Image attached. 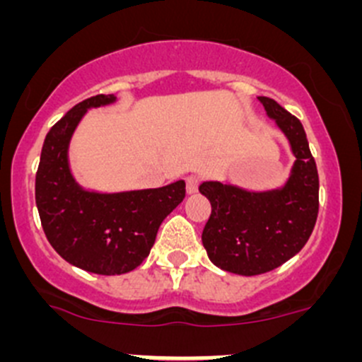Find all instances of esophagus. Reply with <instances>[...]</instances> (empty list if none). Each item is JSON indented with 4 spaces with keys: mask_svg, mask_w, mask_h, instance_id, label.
<instances>
[{
    "mask_svg": "<svg viewBox=\"0 0 362 362\" xmlns=\"http://www.w3.org/2000/svg\"><path fill=\"white\" fill-rule=\"evenodd\" d=\"M198 185H199L198 175H187V177H185V189H187L189 194H194V192L198 191Z\"/></svg>",
    "mask_w": 362,
    "mask_h": 362,
    "instance_id": "34e87169",
    "label": "esophagus"
}]
</instances>
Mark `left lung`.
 <instances>
[{
	"mask_svg": "<svg viewBox=\"0 0 362 362\" xmlns=\"http://www.w3.org/2000/svg\"><path fill=\"white\" fill-rule=\"evenodd\" d=\"M296 156L280 189L250 192L221 182H203L211 214L203 229L208 257L221 269L243 276L279 268L305 247L319 214V173L303 124L275 100L259 96Z\"/></svg>",
	"mask_w": 362,
	"mask_h": 362,
	"instance_id": "obj_1",
	"label": "left lung"
}]
</instances>
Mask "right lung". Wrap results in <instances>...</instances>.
<instances>
[{
	"label": "right lung",
	"mask_w": 362,
	"mask_h": 362,
	"mask_svg": "<svg viewBox=\"0 0 362 362\" xmlns=\"http://www.w3.org/2000/svg\"><path fill=\"white\" fill-rule=\"evenodd\" d=\"M113 101V94L83 100L50 127L35 184L40 221L50 245L69 264L98 275H122L140 266L160 222L185 198L184 180L113 194L86 191L76 184L68 164L73 131L89 108Z\"/></svg>",
	"instance_id": "1"
}]
</instances>
